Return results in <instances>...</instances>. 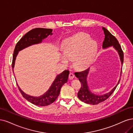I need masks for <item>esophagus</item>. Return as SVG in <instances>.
<instances>
[{
	"label": "esophagus",
	"instance_id": "1",
	"mask_svg": "<svg viewBox=\"0 0 133 133\" xmlns=\"http://www.w3.org/2000/svg\"><path fill=\"white\" fill-rule=\"evenodd\" d=\"M74 77H75L74 74H73L72 72H71L70 74V75H69V79L71 80V79H74Z\"/></svg>",
	"mask_w": 133,
	"mask_h": 133
}]
</instances>
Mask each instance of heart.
Here are the masks:
<instances>
[{
  "mask_svg": "<svg viewBox=\"0 0 133 133\" xmlns=\"http://www.w3.org/2000/svg\"><path fill=\"white\" fill-rule=\"evenodd\" d=\"M96 41L90 40L87 34L78 33L67 38L63 45V55L61 56V62L66 65L70 61L76 59V65L83 68L92 61L96 53Z\"/></svg>",
  "mask_w": 133,
  "mask_h": 133,
  "instance_id": "obj_1",
  "label": "heart"
}]
</instances>
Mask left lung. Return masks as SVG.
<instances>
[{"label": "left lung", "mask_w": 133, "mask_h": 133, "mask_svg": "<svg viewBox=\"0 0 133 133\" xmlns=\"http://www.w3.org/2000/svg\"><path fill=\"white\" fill-rule=\"evenodd\" d=\"M102 29L103 30L104 34L105 35L104 40L103 41V42L102 45L103 49H105L111 46L113 47V48H114V49L117 51L119 54L122 67L124 61V54L122 49L121 48V46L119 44L118 41L117 40V38L113 35H112V34L105 28L103 27ZM122 70V68H121V74ZM89 70V68L83 71L75 73L76 77L77 78H78L79 81L81 83V87L79 89V92H78L77 96L81 101L85 103L92 105L97 104L98 103H99L104 102L112 95V94L115 91V89H116L117 85L119 83L121 78H119L117 85H115L109 92L105 93L104 95H97L90 91L87 84V77L88 74Z\"/></svg>", "instance_id": "left-lung-1"}]
</instances>
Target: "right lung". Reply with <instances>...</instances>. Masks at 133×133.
<instances>
[{
	"instance_id": "1",
	"label": "right lung",
	"mask_w": 133,
	"mask_h": 133,
	"mask_svg": "<svg viewBox=\"0 0 133 133\" xmlns=\"http://www.w3.org/2000/svg\"><path fill=\"white\" fill-rule=\"evenodd\" d=\"M52 29L45 28H35L27 32L16 44L12 56V68L14 71L16 57L19 51L32 45L41 43L42 40L49 35H52ZM69 71L65 70L58 75L55 79L52 84L46 92L39 97H34L24 93L17 84L21 95L24 98L31 103L38 106H46L52 103L57 99L60 93L62 85L67 82Z\"/></svg>"
}]
</instances>
